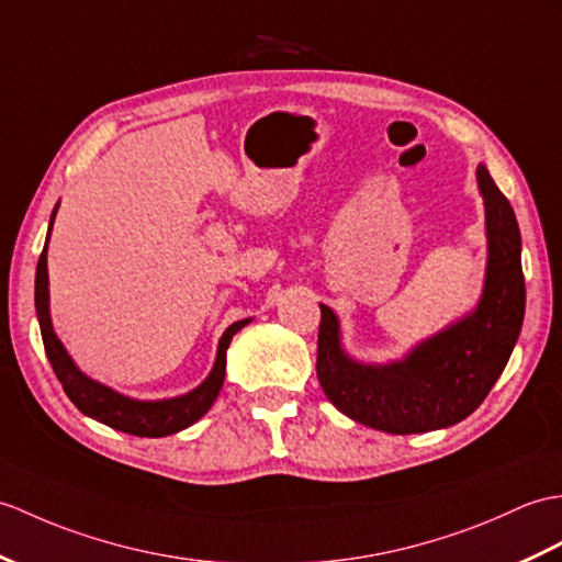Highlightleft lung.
<instances>
[{"mask_svg": "<svg viewBox=\"0 0 562 562\" xmlns=\"http://www.w3.org/2000/svg\"><path fill=\"white\" fill-rule=\"evenodd\" d=\"M486 207L484 294L472 313L390 363H361L340 342V321L321 304L316 373L325 397L363 426L426 434L467 419L498 381L525 321L521 237L510 201L476 167Z\"/></svg>", "mask_w": 562, "mask_h": 562, "instance_id": "obj_1", "label": "left lung"}]
</instances>
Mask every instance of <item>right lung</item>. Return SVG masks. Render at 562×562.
Wrapping results in <instances>:
<instances>
[{"instance_id":"right-lung-1","label":"right lung","mask_w":562,"mask_h":562,"mask_svg":"<svg viewBox=\"0 0 562 562\" xmlns=\"http://www.w3.org/2000/svg\"><path fill=\"white\" fill-rule=\"evenodd\" d=\"M57 207L59 205H55V211H52V217H49L47 239L52 232V222H55V215H57ZM47 284L49 280H47V244H45L35 270V311H37V323H41L45 355L59 378L64 393H67V397L86 416H90V419H95L116 430H124V434L140 436V438H162V436L179 434V430H184L187 426L199 422L201 416L213 407V402L222 390V383H225L227 347L232 342V337L237 335L244 325L251 323V318H244V321L232 323L229 328L222 333L213 371L207 373L205 381L199 387H193L191 393L169 397V400H155V402L132 400L126 395H120L116 390L108 385L93 381V378H88L81 369L76 367L74 359L69 357V351L59 342L55 328H52Z\"/></svg>"}]
</instances>
